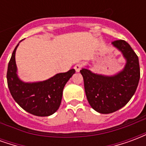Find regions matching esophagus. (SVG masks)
Segmentation results:
<instances>
[{"label":"esophagus","instance_id":"esophagus-1","mask_svg":"<svg viewBox=\"0 0 146 146\" xmlns=\"http://www.w3.org/2000/svg\"><path fill=\"white\" fill-rule=\"evenodd\" d=\"M83 67L82 64H76V66H74V69H75V70H76V72H80V70H81V68Z\"/></svg>","mask_w":146,"mask_h":146}]
</instances>
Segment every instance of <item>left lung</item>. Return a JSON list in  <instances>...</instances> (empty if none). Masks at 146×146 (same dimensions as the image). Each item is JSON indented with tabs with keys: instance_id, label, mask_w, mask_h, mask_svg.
Returning <instances> with one entry per match:
<instances>
[{
	"instance_id": "8db88e82",
	"label": "left lung",
	"mask_w": 146,
	"mask_h": 146,
	"mask_svg": "<svg viewBox=\"0 0 146 146\" xmlns=\"http://www.w3.org/2000/svg\"><path fill=\"white\" fill-rule=\"evenodd\" d=\"M125 58L123 69L112 76L92 72L88 68L80 70L89 104L99 113L108 114L123 107L135 95L140 79L138 58L127 42H112Z\"/></svg>"
}]
</instances>
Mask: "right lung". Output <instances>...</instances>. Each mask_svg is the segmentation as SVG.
<instances>
[{
  "label": "right lung",
  "instance_id": "add662e5",
  "mask_svg": "<svg viewBox=\"0 0 146 146\" xmlns=\"http://www.w3.org/2000/svg\"><path fill=\"white\" fill-rule=\"evenodd\" d=\"M15 47L9 61L7 72L8 86L12 98L24 110L37 116H48L60 106L63 88L75 73V70L57 73L38 82H24L19 79L15 62Z\"/></svg>",
  "mask_w": 146,
  "mask_h": 146
}]
</instances>
